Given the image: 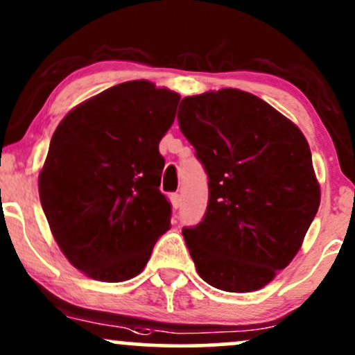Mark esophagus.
<instances>
[{"label":"esophagus","instance_id":"obj_1","mask_svg":"<svg viewBox=\"0 0 355 355\" xmlns=\"http://www.w3.org/2000/svg\"><path fill=\"white\" fill-rule=\"evenodd\" d=\"M170 202H172V207H173L175 210L180 209V205H182L180 193H172V195H170Z\"/></svg>","mask_w":355,"mask_h":355}]
</instances>
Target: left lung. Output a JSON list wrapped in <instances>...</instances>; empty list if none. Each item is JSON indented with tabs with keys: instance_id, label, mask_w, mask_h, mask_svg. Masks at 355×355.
<instances>
[{
	"instance_id": "obj_1",
	"label": "left lung",
	"mask_w": 355,
	"mask_h": 355,
	"mask_svg": "<svg viewBox=\"0 0 355 355\" xmlns=\"http://www.w3.org/2000/svg\"><path fill=\"white\" fill-rule=\"evenodd\" d=\"M178 125L209 177L202 222L182 230L198 275L252 292L292 262L320 203L307 140L252 93L185 96Z\"/></svg>"
}]
</instances>
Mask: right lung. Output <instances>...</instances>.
Instances as JSON below:
<instances>
[{
  "label": "right lung",
  "instance_id": "add662e5",
  "mask_svg": "<svg viewBox=\"0 0 355 355\" xmlns=\"http://www.w3.org/2000/svg\"><path fill=\"white\" fill-rule=\"evenodd\" d=\"M178 101L150 81H126L73 108L53 133L40 200L61 252L85 275L132 279L170 229L158 144Z\"/></svg>",
  "mask_w": 355,
  "mask_h": 355
}]
</instances>
